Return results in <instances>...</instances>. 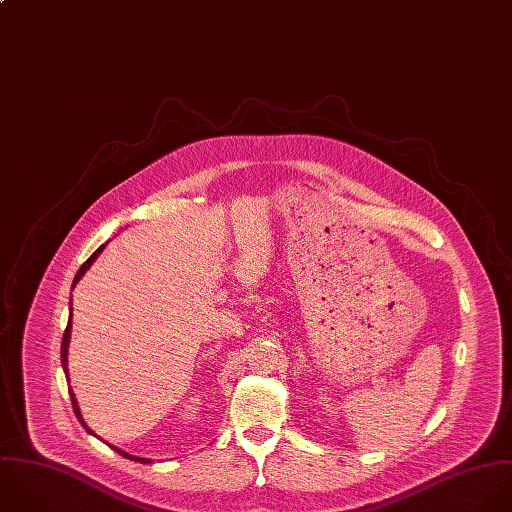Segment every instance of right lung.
Returning a JSON list of instances; mask_svg holds the SVG:
<instances>
[{
	"label": "right lung",
	"instance_id": "add662e5",
	"mask_svg": "<svg viewBox=\"0 0 512 512\" xmlns=\"http://www.w3.org/2000/svg\"><path fill=\"white\" fill-rule=\"evenodd\" d=\"M104 245H101L83 265H81V269L77 271V275H75V281H73V287L81 281V277L89 271V267L95 263V259L101 255V251H103ZM71 307H73V301H71ZM73 310V308H71ZM71 320H73V312H71V316H69V322H67V328H65V334H63V344H61V364H63V370H65V376H67V380H69V370H67V352H69V340H71ZM69 394H71V404H73V411H75V415L79 417V421H81V425L89 431V433H93L89 427H87V423H85V419H83V415H81V409H79V404H77V400H75V394H73V390H69ZM114 451H118L122 457H126V459H132V461H138V463H152L150 459H144V457H134V455H128L126 451H122V449H118V447H114V445H110Z\"/></svg>",
	"mask_w": 512,
	"mask_h": 512
}]
</instances>
